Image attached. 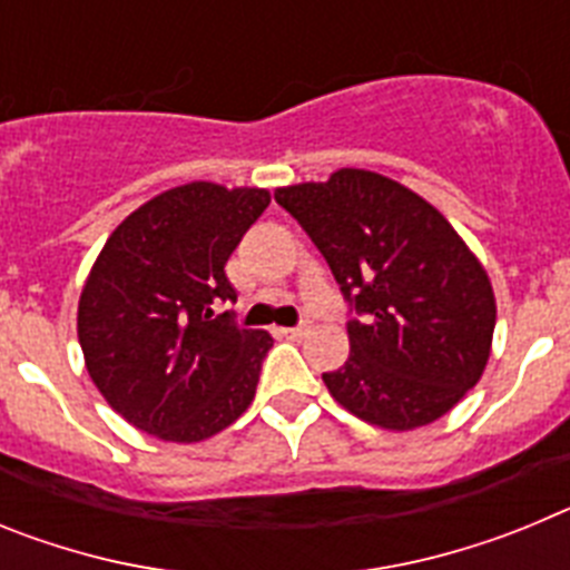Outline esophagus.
<instances>
[{
    "label": "esophagus",
    "instance_id": "34e87169",
    "mask_svg": "<svg viewBox=\"0 0 570 570\" xmlns=\"http://www.w3.org/2000/svg\"><path fill=\"white\" fill-rule=\"evenodd\" d=\"M282 334L288 336V340H302V336L308 334V325H296V328H282Z\"/></svg>",
    "mask_w": 570,
    "mask_h": 570
}]
</instances>
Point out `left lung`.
Instances as JSON below:
<instances>
[{
    "label": "left lung",
    "mask_w": 570,
    "mask_h": 570,
    "mask_svg": "<svg viewBox=\"0 0 570 570\" xmlns=\"http://www.w3.org/2000/svg\"><path fill=\"white\" fill-rule=\"evenodd\" d=\"M276 203L311 236L354 320L351 354L322 374L331 396L385 431L445 416L480 382L497 302L480 259L445 216L374 170L276 188Z\"/></svg>",
    "instance_id": "1"
}]
</instances>
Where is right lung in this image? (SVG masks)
Masks as SVG:
<instances>
[{
    "mask_svg": "<svg viewBox=\"0 0 570 570\" xmlns=\"http://www.w3.org/2000/svg\"><path fill=\"white\" fill-rule=\"evenodd\" d=\"M271 205L265 188L188 183L154 196L99 250L77 331L99 394L165 442H203L254 402L274 340L236 328L225 262Z\"/></svg>",
    "mask_w": 570,
    "mask_h": 570,
    "instance_id": "add662e5",
    "label": "right lung"
}]
</instances>
